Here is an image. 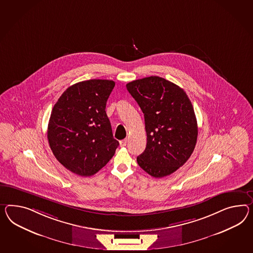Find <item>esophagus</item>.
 <instances>
[{"label":"esophagus","instance_id":"34e87169","mask_svg":"<svg viewBox=\"0 0 253 253\" xmlns=\"http://www.w3.org/2000/svg\"><path fill=\"white\" fill-rule=\"evenodd\" d=\"M126 143H127V140L126 139H123V140L120 141V146L121 147H125V146H126Z\"/></svg>","mask_w":253,"mask_h":253}]
</instances>
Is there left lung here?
I'll return each mask as SVG.
<instances>
[{
  "label": "left lung",
  "instance_id": "obj_1",
  "mask_svg": "<svg viewBox=\"0 0 253 253\" xmlns=\"http://www.w3.org/2000/svg\"><path fill=\"white\" fill-rule=\"evenodd\" d=\"M142 110L147 146L137 156L140 168L155 178L173 173L191 157L198 135L194 107L178 85L158 76L128 83Z\"/></svg>",
  "mask_w": 253,
  "mask_h": 253
}]
</instances>
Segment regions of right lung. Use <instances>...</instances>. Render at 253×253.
<instances>
[{"mask_svg": "<svg viewBox=\"0 0 253 253\" xmlns=\"http://www.w3.org/2000/svg\"><path fill=\"white\" fill-rule=\"evenodd\" d=\"M114 87L110 80L81 82L69 87L52 109L47 126L50 149L75 174H95L115 155L119 142L105 112Z\"/></svg>", "mask_w": 253, "mask_h": 253, "instance_id": "add662e5", "label": "right lung"}]
</instances>
